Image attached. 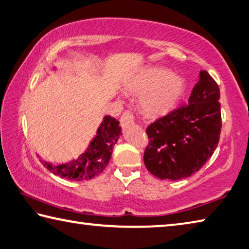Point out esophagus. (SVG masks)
Here are the masks:
<instances>
[{
	"label": "esophagus",
	"instance_id": "1",
	"mask_svg": "<svg viewBox=\"0 0 249 249\" xmlns=\"http://www.w3.org/2000/svg\"><path fill=\"white\" fill-rule=\"evenodd\" d=\"M121 125L123 128H127L128 126L134 125L135 121H134V116L130 112H125L123 113V115L121 116Z\"/></svg>",
	"mask_w": 249,
	"mask_h": 249
}]
</instances>
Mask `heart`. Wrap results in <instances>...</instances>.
Returning a JSON list of instances; mask_svg holds the SVG:
<instances>
[{
	"label": "heart",
	"mask_w": 249,
	"mask_h": 249,
	"mask_svg": "<svg viewBox=\"0 0 249 249\" xmlns=\"http://www.w3.org/2000/svg\"><path fill=\"white\" fill-rule=\"evenodd\" d=\"M126 89L139 98V109L150 119L164 116L173 111L186 91V80L160 66L139 71L126 84Z\"/></svg>",
	"instance_id": "heart-1"
}]
</instances>
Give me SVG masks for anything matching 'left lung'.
Segmentation results:
<instances>
[{"instance_id":"1","label":"left lung","mask_w":249,"mask_h":249,"mask_svg":"<svg viewBox=\"0 0 249 249\" xmlns=\"http://www.w3.org/2000/svg\"><path fill=\"white\" fill-rule=\"evenodd\" d=\"M220 89L206 71L193 88L187 105L148 126L143 162L160 179L178 180L196 173L213 155L221 133Z\"/></svg>"}]
</instances>
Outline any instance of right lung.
<instances>
[{
    "label": "right lung",
    "instance_id": "add662e5",
    "mask_svg": "<svg viewBox=\"0 0 249 249\" xmlns=\"http://www.w3.org/2000/svg\"><path fill=\"white\" fill-rule=\"evenodd\" d=\"M52 70H55L53 67ZM120 122L114 117L106 115L99 125L94 137L90 140L88 147L77 159L65 163L52 164L39 157L43 166L60 178L71 180H87L101 174L109 164L111 155L121 132Z\"/></svg>",
    "mask_w": 249,
    "mask_h": 249
}]
</instances>
